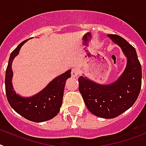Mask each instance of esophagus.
I'll use <instances>...</instances> for the list:
<instances>
[{
    "label": "esophagus",
    "instance_id": "esophagus-1",
    "mask_svg": "<svg viewBox=\"0 0 146 146\" xmlns=\"http://www.w3.org/2000/svg\"><path fill=\"white\" fill-rule=\"evenodd\" d=\"M79 74V70L77 68H73L72 70V78H77Z\"/></svg>",
    "mask_w": 146,
    "mask_h": 146
}]
</instances>
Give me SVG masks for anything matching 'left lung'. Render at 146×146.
Returning <instances> with one entry per match:
<instances>
[{
	"mask_svg": "<svg viewBox=\"0 0 146 146\" xmlns=\"http://www.w3.org/2000/svg\"><path fill=\"white\" fill-rule=\"evenodd\" d=\"M118 44L127 58V64L117 80L100 84L85 76L78 78L79 91L86 108L92 114L104 119H113L131 108L137 101L142 84V68L135 48L118 35L108 36Z\"/></svg>",
	"mask_w": 146,
	"mask_h": 146,
	"instance_id": "8db88e82",
	"label": "left lung"
}]
</instances>
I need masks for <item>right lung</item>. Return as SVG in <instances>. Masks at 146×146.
Instances as JSON below:
<instances>
[{"label":"right lung","instance_id":"obj_1","mask_svg":"<svg viewBox=\"0 0 146 146\" xmlns=\"http://www.w3.org/2000/svg\"><path fill=\"white\" fill-rule=\"evenodd\" d=\"M28 39L17 46L11 53L6 71L5 87L7 100L16 113L34 122H42L53 119L60 112L62 106L66 81L71 78V69L56 77L42 90L31 97H22L17 94L13 86V72L12 63L19 54L22 45Z\"/></svg>","mask_w":146,"mask_h":146}]
</instances>
